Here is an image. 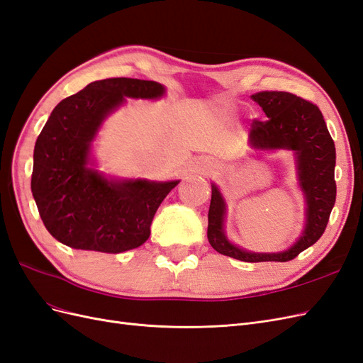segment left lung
I'll return each mask as SVG.
<instances>
[{
  "label": "left lung",
  "mask_w": 363,
  "mask_h": 363,
  "mask_svg": "<svg viewBox=\"0 0 363 363\" xmlns=\"http://www.w3.org/2000/svg\"><path fill=\"white\" fill-rule=\"evenodd\" d=\"M267 115V121H252L250 147L257 151L289 150L295 157L296 180L304 195L306 223L301 236L284 251L255 252L230 242L225 235L227 204L221 191L212 183L207 239L224 256L242 262H288L313 245L324 233L336 201L335 142L328 133L320 108L289 92L263 91L251 95Z\"/></svg>",
  "instance_id": "left-lung-1"
}]
</instances>
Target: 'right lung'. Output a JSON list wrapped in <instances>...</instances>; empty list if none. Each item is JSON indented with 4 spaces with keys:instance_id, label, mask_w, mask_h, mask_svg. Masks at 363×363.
Masks as SVG:
<instances>
[{
    "instance_id": "right-lung-1",
    "label": "right lung",
    "mask_w": 363,
    "mask_h": 363,
    "mask_svg": "<svg viewBox=\"0 0 363 363\" xmlns=\"http://www.w3.org/2000/svg\"><path fill=\"white\" fill-rule=\"evenodd\" d=\"M157 82L106 79L62 100L43 125L33 155L31 192L43 224L75 250L123 252L150 238V225L180 180L108 177L95 168L92 144L125 98L159 100Z\"/></svg>"
}]
</instances>
